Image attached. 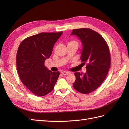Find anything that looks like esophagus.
<instances>
[{
    "label": "esophagus",
    "instance_id": "obj_1",
    "mask_svg": "<svg viewBox=\"0 0 129 129\" xmlns=\"http://www.w3.org/2000/svg\"><path fill=\"white\" fill-rule=\"evenodd\" d=\"M61 74H62V75H69V74H70V73L69 72H65V71H62Z\"/></svg>",
    "mask_w": 129,
    "mask_h": 129
}]
</instances>
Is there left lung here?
<instances>
[{
  "label": "left lung",
  "mask_w": 129,
  "mask_h": 129,
  "mask_svg": "<svg viewBox=\"0 0 129 129\" xmlns=\"http://www.w3.org/2000/svg\"><path fill=\"white\" fill-rule=\"evenodd\" d=\"M70 35L80 40L83 45L80 59L84 65L87 62L85 73H74L73 86L79 92L89 94L100 86L108 74L111 62L109 47L102 36L90 29H74Z\"/></svg>",
  "instance_id": "8db88e82"
}]
</instances>
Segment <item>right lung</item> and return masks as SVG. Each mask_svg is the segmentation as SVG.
I'll list each match as a JSON object with an SVG mask.
<instances>
[{"label": "right lung", "mask_w": 129, "mask_h": 129, "mask_svg": "<svg viewBox=\"0 0 129 129\" xmlns=\"http://www.w3.org/2000/svg\"><path fill=\"white\" fill-rule=\"evenodd\" d=\"M62 34L41 33L26 38L19 45L16 54V67L21 82L30 91L39 96L54 89L60 74L44 65L51 56L53 46Z\"/></svg>", "instance_id": "obj_1"}]
</instances>
